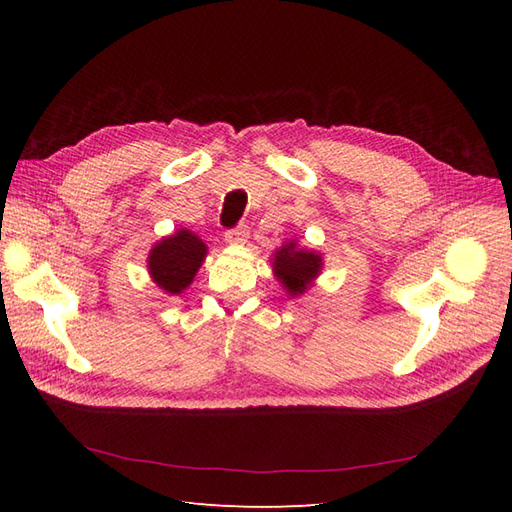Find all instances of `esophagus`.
Segmentation results:
<instances>
[{"label":"esophagus","instance_id":"34e87169","mask_svg":"<svg viewBox=\"0 0 512 512\" xmlns=\"http://www.w3.org/2000/svg\"><path fill=\"white\" fill-rule=\"evenodd\" d=\"M224 239L230 245H243L247 239H250V228H247L245 224H241L237 228H230V230H226Z\"/></svg>","mask_w":512,"mask_h":512}]
</instances>
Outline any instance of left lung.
<instances>
[{"instance_id":"1","label":"left lung","mask_w":512,"mask_h":512,"mask_svg":"<svg viewBox=\"0 0 512 512\" xmlns=\"http://www.w3.org/2000/svg\"><path fill=\"white\" fill-rule=\"evenodd\" d=\"M271 267L275 280L280 282L288 297L297 299L316 284L324 267V258L320 252L301 247L292 239L273 252Z\"/></svg>"}]
</instances>
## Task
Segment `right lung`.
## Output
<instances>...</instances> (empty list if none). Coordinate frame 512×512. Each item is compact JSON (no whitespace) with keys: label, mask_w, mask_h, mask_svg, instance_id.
Instances as JSON below:
<instances>
[{"label":"right lung","mask_w":512,"mask_h":512,"mask_svg":"<svg viewBox=\"0 0 512 512\" xmlns=\"http://www.w3.org/2000/svg\"><path fill=\"white\" fill-rule=\"evenodd\" d=\"M207 252V243L196 232L190 228L175 230L149 250L147 271L151 282L166 294H181L194 282Z\"/></svg>","instance_id":"add662e5"}]
</instances>
